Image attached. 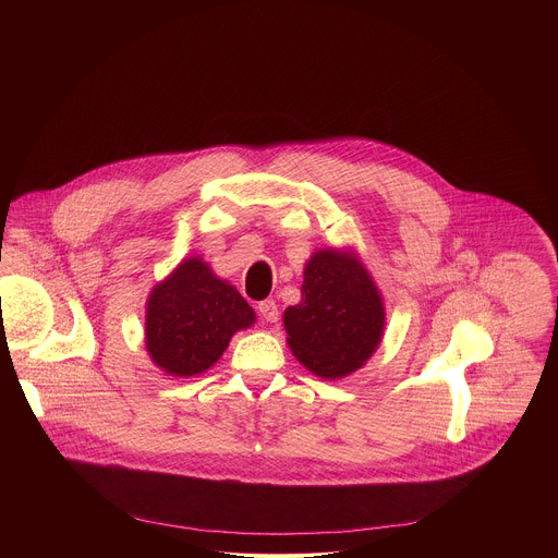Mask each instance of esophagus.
Wrapping results in <instances>:
<instances>
[{"label":"esophagus","instance_id":"34e87169","mask_svg":"<svg viewBox=\"0 0 558 558\" xmlns=\"http://www.w3.org/2000/svg\"><path fill=\"white\" fill-rule=\"evenodd\" d=\"M257 312H259V316L266 319V322H277V319H279V310H277V305H275L272 299L262 301V303L257 305Z\"/></svg>","mask_w":558,"mask_h":558}]
</instances>
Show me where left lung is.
Listing matches in <instances>:
<instances>
[{
	"label": "left lung",
	"mask_w": 558,
	"mask_h": 558,
	"mask_svg": "<svg viewBox=\"0 0 558 558\" xmlns=\"http://www.w3.org/2000/svg\"><path fill=\"white\" fill-rule=\"evenodd\" d=\"M283 326L292 354L324 380L345 378L374 356L387 310L354 248L314 251L303 270L301 303L283 312Z\"/></svg>",
	"instance_id": "left-lung-1"
}]
</instances>
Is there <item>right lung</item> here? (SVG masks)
<instances>
[{
	"instance_id": "obj_1",
	"label": "right lung",
	"mask_w": 558,
	"mask_h": 558,
	"mask_svg": "<svg viewBox=\"0 0 558 558\" xmlns=\"http://www.w3.org/2000/svg\"><path fill=\"white\" fill-rule=\"evenodd\" d=\"M253 324L255 312L239 290L217 277L204 257L191 255L148 294L146 352L167 376H199Z\"/></svg>"
}]
</instances>
